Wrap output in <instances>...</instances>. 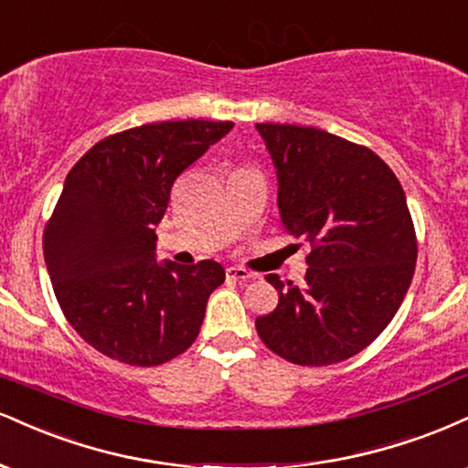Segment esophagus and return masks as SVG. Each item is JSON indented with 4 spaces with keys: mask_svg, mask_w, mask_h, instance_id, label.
<instances>
[{
    "mask_svg": "<svg viewBox=\"0 0 468 468\" xmlns=\"http://www.w3.org/2000/svg\"><path fill=\"white\" fill-rule=\"evenodd\" d=\"M225 276H228L229 280H236V282H245V280H251L254 276H251L250 271L243 267H228L225 269Z\"/></svg>",
    "mask_w": 468,
    "mask_h": 468,
    "instance_id": "esophagus-1",
    "label": "esophagus"
}]
</instances>
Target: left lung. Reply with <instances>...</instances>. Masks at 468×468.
<instances>
[{"instance_id":"8db88e82","label":"left lung","mask_w":468,"mask_h":468,"mask_svg":"<svg viewBox=\"0 0 468 468\" xmlns=\"http://www.w3.org/2000/svg\"><path fill=\"white\" fill-rule=\"evenodd\" d=\"M256 129L276 166L282 225L311 245L302 287L267 276L280 300L256 331L291 364H339L386 331L410 289L419 245L403 186L377 153L328 131Z\"/></svg>"}]
</instances>
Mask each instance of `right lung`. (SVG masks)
Listing matches in <instances>:
<instances>
[{"instance_id": "add662e5", "label": "right lung", "mask_w": 468, "mask_h": 468, "mask_svg": "<svg viewBox=\"0 0 468 468\" xmlns=\"http://www.w3.org/2000/svg\"><path fill=\"white\" fill-rule=\"evenodd\" d=\"M234 122H153L104 137L65 177L43 232L54 295L74 331L129 366H159L186 353L207 298L223 284L214 261H155V225L175 179Z\"/></svg>"}]
</instances>
